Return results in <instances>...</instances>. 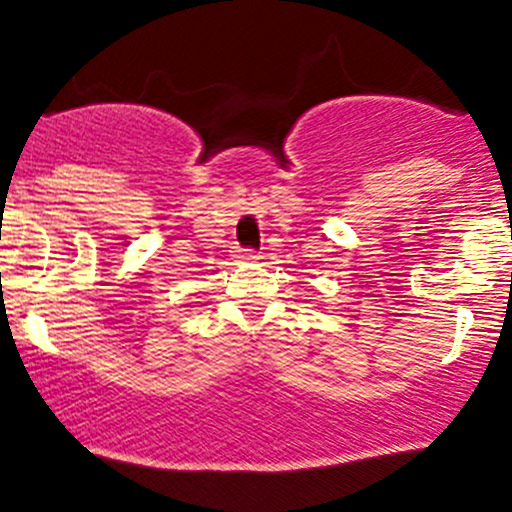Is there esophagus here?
I'll return each mask as SVG.
<instances>
[{"instance_id": "1", "label": "esophagus", "mask_w": 512, "mask_h": 512, "mask_svg": "<svg viewBox=\"0 0 512 512\" xmlns=\"http://www.w3.org/2000/svg\"><path fill=\"white\" fill-rule=\"evenodd\" d=\"M242 260H257V255H255V252L245 250V252H242Z\"/></svg>"}]
</instances>
